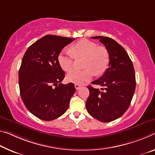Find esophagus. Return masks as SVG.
Wrapping results in <instances>:
<instances>
[{
	"mask_svg": "<svg viewBox=\"0 0 155 155\" xmlns=\"http://www.w3.org/2000/svg\"><path fill=\"white\" fill-rule=\"evenodd\" d=\"M74 86H75V88H76V89H77V90H78L82 86V85H81V84H79V83H76V84L74 85Z\"/></svg>",
	"mask_w": 155,
	"mask_h": 155,
	"instance_id": "obj_1",
	"label": "esophagus"
}]
</instances>
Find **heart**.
<instances>
[{
    "instance_id": "1",
    "label": "heart",
    "mask_w": 155,
    "mask_h": 155,
    "mask_svg": "<svg viewBox=\"0 0 155 155\" xmlns=\"http://www.w3.org/2000/svg\"><path fill=\"white\" fill-rule=\"evenodd\" d=\"M74 58H84L81 70H72L66 76L68 82L81 83L92 78L94 75H101L107 70L110 63V55L104 47H98L92 41L82 39L69 50H63L58 57V63L63 70L69 71L73 67Z\"/></svg>"
}]
</instances>
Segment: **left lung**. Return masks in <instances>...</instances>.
<instances>
[{"label": "left lung", "mask_w": 155, "mask_h": 155, "mask_svg": "<svg viewBox=\"0 0 155 155\" xmlns=\"http://www.w3.org/2000/svg\"><path fill=\"white\" fill-rule=\"evenodd\" d=\"M99 39L110 55V63L104 74L92 82L102 87L96 89L87 86L90 91L86 101V109L96 119L110 122L121 117L130 105L136 79L132 61L123 47L106 36H93Z\"/></svg>", "instance_id": "obj_1"}]
</instances>
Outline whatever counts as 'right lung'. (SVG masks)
<instances>
[{
  "label": "right lung",
  "instance_id": "1",
  "mask_svg": "<svg viewBox=\"0 0 155 155\" xmlns=\"http://www.w3.org/2000/svg\"><path fill=\"white\" fill-rule=\"evenodd\" d=\"M75 38L46 35L26 50L18 72L21 99L38 119L51 121L67 111L75 92L74 83H61L65 72L58 57L63 48Z\"/></svg>",
  "mask_w": 155,
  "mask_h": 155
}]
</instances>
